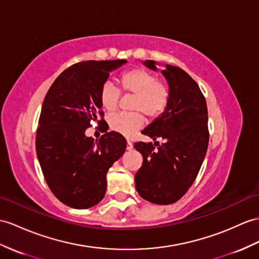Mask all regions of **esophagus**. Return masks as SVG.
<instances>
[{"label":"esophagus","mask_w":259,"mask_h":259,"mask_svg":"<svg viewBox=\"0 0 259 259\" xmlns=\"http://www.w3.org/2000/svg\"><path fill=\"white\" fill-rule=\"evenodd\" d=\"M126 148H127L128 150H131L132 148H133V143L127 140V147H126Z\"/></svg>","instance_id":"obj_1"}]
</instances>
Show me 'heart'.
Listing matches in <instances>:
<instances>
[{
  "label": "heart",
  "instance_id": "b5f03b06",
  "mask_svg": "<svg viewBox=\"0 0 259 259\" xmlns=\"http://www.w3.org/2000/svg\"><path fill=\"white\" fill-rule=\"evenodd\" d=\"M119 87L124 93L134 96L132 113H117L109 118L110 127L124 136H132L142 128L146 118H158L166 111L170 101V88L166 81L143 68H132L119 75ZM121 92L117 88L105 82L100 90V103L108 112H114L119 104ZM143 112L142 113L141 112Z\"/></svg>",
  "mask_w": 259,
  "mask_h": 259
}]
</instances>
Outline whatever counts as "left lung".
Returning <instances> with one entry per match:
<instances>
[{"label":"left lung","instance_id":"1","mask_svg":"<svg viewBox=\"0 0 259 259\" xmlns=\"http://www.w3.org/2000/svg\"><path fill=\"white\" fill-rule=\"evenodd\" d=\"M144 65L156 70L155 61ZM161 73L170 88V101L162 115L142 133L159 142H137L134 147L143 156L135 175L136 190L156 204H171L192 186L209 145L207 108L197 82L182 69L166 66ZM155 146L159 147L156 150Z\"/></svg>","mask_w":259,"mask_h":259}]
</instances>
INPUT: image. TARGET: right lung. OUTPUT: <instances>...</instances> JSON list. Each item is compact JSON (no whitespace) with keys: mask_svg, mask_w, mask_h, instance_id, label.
I'll list each match as a JSON object with an SVG mask.
<instances>
[{"mask_svg":"<svg viewBox=\"0 0 259 259\" xmlns=\"http://www.w3.org/2000/svg\"><path fill=\"white\" fill-rule=\"evenodd\" d=\"M126 60H88L59 74L44 99L36 133V153L55 197L73 209L99 203L106 174L126 148V140L108 132L98 142L85 136L91 122L103 121L100 90L110 71Z\"/></svg>","mask_w":259,"mask_h":259,"instance_id":"right-lung-1","label":"right lung"}]
</instances>
